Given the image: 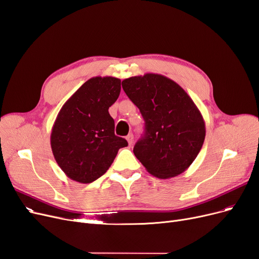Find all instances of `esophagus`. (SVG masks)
Instances as JSON below:
<instances>
[{"label":"esophagus","mask_w":259,"mask_h":259,"mask_svg":"<svg viewBox=\"0 0 259 259\" xmlns=\"http://www.w3.org/2000/svg\"><path fill=\"white\" fill-rule=\"evenodd\" d=\"M126 139H127V141H128V144H129V145H131V144L133 143V135H132V133H130V135H128Z\"/></svg>","instance_id":"1"}]
</instances>
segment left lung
<instances>
[{"label":"left lung","instance_id":"8db88e82","mask_svg":"<svg viewBox=\"0 0 259 259\" xmlns=\"http://www.w3.org/2000/svg\"><path fill=\"white\" fill-rule=\"evenodd\" d=\"M122 89L145 121L133 153L158 179H170L194 162L205 138V123L191 98L174 80L160 74L123 79Z\"/></svg>","mask_w":259,"mask_h":259}]
</instances>
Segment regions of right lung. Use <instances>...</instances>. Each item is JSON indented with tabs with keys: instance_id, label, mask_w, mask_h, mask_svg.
Listing matches in <instances>:
<instances>
[{
	"instance_id": "add662e5",
	"label": "right lung",
	"mask_w": 259,
	"mask_h": 259,
	"mask_svg": "<svg viewBox=\"0 0 259 259\" xmlns=\"http://www.w3.org/2000/svg\"><path fill=\"white\" fill-rule=\"evenodd\" d=\"M120 94V79L97 76L84 82L66 101L52 129L55 159L68 178L82 184L108 170L128 142L115 136L108 108Z\"/></svg>"
}]
</instances>
